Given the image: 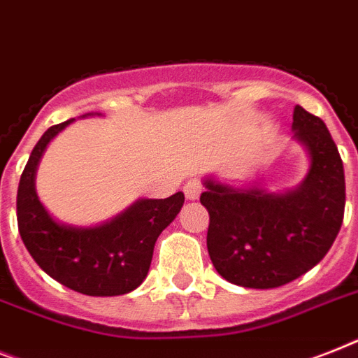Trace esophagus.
<instances>
[{"mask_svg":"<svg viewBox=\"0 0 358 358\" xmlns=\"http://www.w3.org/2000/svg\"><path fill=\"white\" fill-rule=\"evenodd\" d=\"M184 193L187 200H199L200 193H202V184H200V180L193 178V180H189V182H185Z\"/></svg>","mask_w":358,"mask_h":358,"instance_id":"esophagus-1","label":"esophagus"}]
</instances>
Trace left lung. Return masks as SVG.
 I'll return each mask as SVG.
<instances>
[{
	"label": "left lung",
	"instance_id": "obj_1",
	"mask_svg": "<svg viewBox=\"0 0 358 358\" xmlns=\"http://www.w3.org/2000/svg\"><path fill=\"white\" fill-rule=\"evenodd\" d=\"M292 130L309 158L294 189L204 178L200 202L209 213L208 252L229 283L246 289L290 283L320 263L338 235L345 206L338 149L324 121L301 106L292 113Z\"/></svg>",
	"mask_w": 358,
	"mask_h": 358
}]
</instances>
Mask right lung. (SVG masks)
<instances>
[{"instance_id": "1", "label": "right lung", "mask_w": 358, "mask_h": 358, "mask_svg": "<svg viewBox=\"0 0 358 358\" xmlns=\"http://www.w3.org/2000/svg\"><path fill=\"white\" fill-rule=\"evenodd\" d=\"M103 113H84L94 117ZM75 119L43 132L22 173L16 199L18 229L36 264L58 283L86 296L129 294L149 274L156 239L176 219L184 193L169 199H139L95 226L60 222L40 202L36 171L48 145Z\"/></svg>"}]
</instances>
